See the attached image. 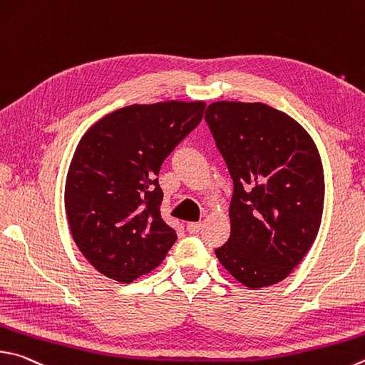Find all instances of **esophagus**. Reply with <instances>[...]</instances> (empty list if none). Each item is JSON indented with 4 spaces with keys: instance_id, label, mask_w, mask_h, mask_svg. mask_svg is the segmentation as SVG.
Returning <instances> with one entry per match:
<instances>
[{
    "instance_id": "34e87169",
    "label": "esophagus",
    "mask_w": 365,
    "mask_h": 365,
    "mask_svg": "<svg viewBox=\"0 0 365 365\" xmlns=\"http://www.w3.org/2000/svg\"><path fill=\"white\" fill-rule=\"evenodd\" d=\"M202 228V223L201 222H190L187 225V231L190 235H197Z\"/></svg>"
}]
</instances>
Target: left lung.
Listing matches in <instances>:
<instances>
[{
    "label": "left lung",
    "mask_w": 365,
    "mask_h": 365,
    "mask_svg": "<svg viewBox=\"0 0 365 365\" xmlns=\"http://www.w3.org/2000/svg\"><path fill=\"white\" fill-rule=\"evenodd\" d=\"M205 123L233 178L231 235L215 255L250 289L292 273L319 231L324 172L313 138L264 103L214 102Z\"/></svg>",
    "instance_id": "obj_1"
}]
</instances>
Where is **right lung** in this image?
<instances>
[{"label": "right lung", "instance_id": "right-lung-1", "mask_svg": "<svg viewBox=\"0 0 365 365\" xmlns=\"http://www.w3.org/2000/svg\"><path fill=\"white\" fill-rule=\"evenodd\" d=\"M204 102L129 105L79 140L65 183L73 241L98 273L129 284L160 264L177 241L161 218L158 174L201 123Z\"/></svg>", "mask_w": 365, "mask_h": 365}]
</instances>
